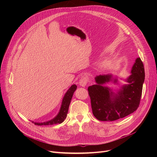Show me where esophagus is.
I'll return each instance as SVG.
<instances>
[{"label":"esophagus","instance_id":"1","mask_svg":"<svg viewBox=\"0 0 157 157\" xmlns=\"http://www.w3.org/2000/svg\"><path fill=\"white\" fill-rule=\"evenodd\" d=\"M87 82H88V79H87V78L86 77V76H83V77H82V78L80 79L79 83V85H80L81 86H82V87H85V86H86Z\"/></svg>","mask_w":157,"mask_h":157}]
</instances>
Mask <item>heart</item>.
<instances>
[{
	"instance_id": "1",
	"label": "heart",
	"mask_w": 157,
	"mask_h": 157,
	"mask_svg": "<svg viewBox=\"0 0 157 157\" xmlns=\"http://www.w3.org/2000/svg\"><path fill=\"white\" fill-rule=\"evenodd\" d=\"M107 64L106 63H102L101 64H99L98 66V71H102L103 70H104L106 67H107Z\"/></svg>"
}]
</instances>
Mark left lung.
<instances>
[{
  "label": "left lung",
  "mask_w": 157,
  "mask_h": 157,
  "mask_svg": "<svg viewBox=\"0 0 157 157\" xmlns=\"http://www.w3.org/2000/svg\"><path fill=\"white\" fill-rule=\"evenodd\" d=\"M96 84L89 86L94 116L101 121H114L136 111L140 104L145 71L142 61L137 58L132 67L130 75L122 79L127 84L119 88L107 86L109 83L120 85L118 77L112 74L97 76Z\"/></svg>",
  "instance_id": "obj_1"
}]
</instances>
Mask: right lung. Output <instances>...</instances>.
<instances>
[{
  "label": "right lung",
  "instance_id": "1",
  "mask_svg": "<svg viewBox=\"0 0 157 157\" xmlns=\"http://www.w3.org/2000/svg\"><path fill=\"white\" fill-rule=\"evenodd\" d=\"M76 89H77V86L76 84H73L68 89V91L66 92L63 98L61 107L58 113L54 118L45 122H34L32 121V122L37 125H53V124L62 123L67 117V114H68V109L70 107V104L71 103V99L73 98L75 91L76 90Z\"/></svg>",
  "mask_w": 157,
  "mask_h": 157
}]
</instances>
